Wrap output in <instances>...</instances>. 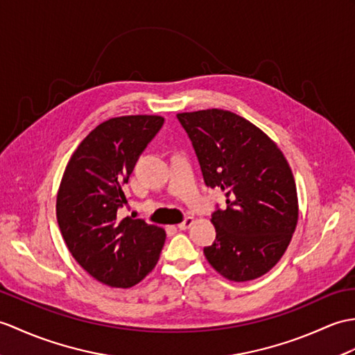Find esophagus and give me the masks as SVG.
<instances>
[{"instance_id":"1","label":"esophagus","mask_w":355,"mask_h":355,"mask_svg":"<svg viewBox=\"0 0 355 355\" xmlns=\"http://www.w3.org/2000/svg\"><path fill=\"white\" fill-rule=\"evenodd\" d=\"M192 224H193V218L187 216V218H184L183 222H181V224H178V228H180V230H187Z\"/></svg>"}]
</instances>
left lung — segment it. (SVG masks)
Here are the masks:
<instances>
[{"instance_id":"8db88e82","label":"left lung","mask_w":355,"mask_h":355,"mask_svg":"<svg viewBox=\"0 0 355 355\" xmlns=\"http://www.w3.org/2000/svg\"><path fill=\"white\" fill-rule=\"evenodd\" d=\"M200 162L204 183L220 187L227 209L216 205V239L204 254L232 282L265 275L289 246L298 222V196L279 148L228 110L178 113Z\"/></svg>"}]
</instances>
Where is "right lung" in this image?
<instances>
[{
	"instance_id": "right-lung-1",
	"label": "right lung",
	"mask_w": 355,
	"mask_h": 355,
	"mask_svg": "<svg viewBox=\"0 0 355 355\" xmlns=\"http://www.w3.org/2000/svg\"><path fill=\"white\" fill-rule=\"evenodd\" d=\"M164 119L150 114L100 123L78 145L57 193V222L72 257L98 282L127 289L150 274L164 230L144 219L119 218L123 187L140 154Z\"/></svg>"
}]
</instances>
